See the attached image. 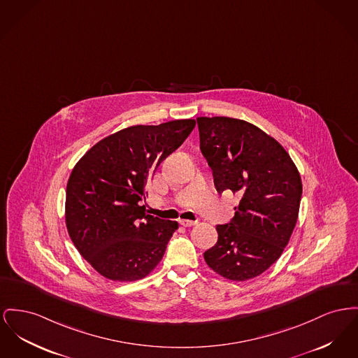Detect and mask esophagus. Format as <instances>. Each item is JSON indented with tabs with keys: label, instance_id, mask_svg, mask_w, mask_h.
Segmentation results:
<instances>
[{
	"label": "esophagus",
	"instance_id": "esophagus-1",
	"mask_svg": "<svg viewBox=\"0 0 358 358\" xmlns=\"http://www.w3.org/2000/svg\"><path fill=\"white\" fill-rule=\"evenodd\" d=\"M178 222H180V224H181V226H184V227H192V226H196V224H197V222H194V220H188V219H180Z\"/></svg>",
	"mask_w": 358,
	"mask_h": 358
}]
</instances>
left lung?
Segmentation results:
<instances>
[{
    "instance_id": "8db88e82",
    "label": "left lung",
    "mask_w": 358,
    "mask_h": 358,
    "mask_svg": "<svg viewBox=\"0 0 358 358\" xmlns=\"http://www.w3.org/2000/svg\"><path fill=\"white\" fill-rule=\"evenodd\" d=\"M197 126L216 189L239 197L231 222L216 226L217 242L204 259L222 277L246 281L264 273L288 245L301 178L285 148L252 123L215 116L197 117Z\"/></svg>"
}]
</instances>
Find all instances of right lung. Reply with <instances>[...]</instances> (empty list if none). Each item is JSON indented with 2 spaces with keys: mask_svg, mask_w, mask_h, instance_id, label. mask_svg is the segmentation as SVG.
<instances>
[{
  "mask_svg": "<svg viewBox=\"0 0 358 358\" xmlns=\"http://www.w3.org/2000/svg\"><path fill=\"white\" fill-rule=\"evenodd\" d=\"M196 126L184 119L117 131L85 152L66 188L69 235L85 259L113 281L146 277L162 259L177 222L148 215L146 185Z\"/></svg>",
  "mask_w": 358,
  "mask_h": 358,
  "instance_id": "right-lung-1",
  "label": "right lung"
}]
</instances>
